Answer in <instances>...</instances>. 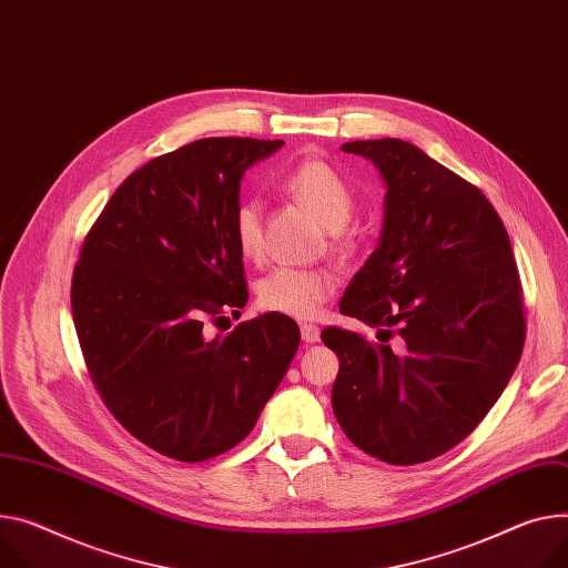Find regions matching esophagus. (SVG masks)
Segmentation results:
<instances>
[{"label":"esophagus","mask_w":568,"mask_h":568,"mask_svg":"<svg viewBox=\"0 0 568 568\" xmlns=\"http://www.w3.org/2000/svg\"><path fill=\"white\" fill-rule=\"evenodd\" d=\"M300 334H302V341H304V343H318V341H321V329H318L316 325H307V323H304V325L300 327Z\"/></svg>","instance_id":"esophagus-1"}]
</instances>
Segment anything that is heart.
Listing matches in <instances>:
<instances>
[{"instance_id": "1", "label": "heart", "mask_w": 568, "mask_h": 568, "mask_svg": "<svg viewBox=\"0 0 568 568\" xmlns=\"http://www.w3.org/2000/svg\"><path fill=\"white\" fill-rule=\"evenodd\" d=\"M282 189L300 204L316 213L329 230H341L355 211L353 189L341 172L323 159H304L284 178ZM232 236L245 258L264 252V204L258 197H243L232 215ZM336 291V275L329 268L280 266L256 284L258 307L297 321L316 318L323 304Z\"/></svg>"}]
</instances>
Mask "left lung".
Listing matches in <instances>:
<instances>
[{
  "label": "left lung",
  "mask_w": 568,
  "mask_h": 568,
  "mask_svg": "<svg viewBox=\"0 0 568 568\" xmlns=\"http://www.w3.org/2000/svg\"><path fill=\"white\" fill-rule=\"evenodd\" d=\"M341 150L371 159L386 195L379 245L338 310L403 343L323 329L332 409L357 448L412 466L464 442L505 390L526 343L518 268L500 215L459 174L400 139Z\"/></svg>",
  "instance_id": "8db88e82"
}]
</instances>
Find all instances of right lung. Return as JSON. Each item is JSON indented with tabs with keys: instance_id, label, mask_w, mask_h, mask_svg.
Masks as SVG:
<instances>
[{
	"instance_id": "add662e5",
	"label": "right lung",
	"mask_w": 568,
	"mask_h": 568,
	"mask_svg": "<svg viewBox=\"0 0 568 568\" xmlns=\"http://www.w3.org/2000/svg\"><path fill=\"white\" fill-rule=\"evenodd\" d=\"M284 141L202 139L152 159L118 186L83 241L72 318L109 412L152 450L204 462L252 432L300 345L282 314L206 338L243 310L232 236L245 170Z\"/></svg>"
}]
</instances>
